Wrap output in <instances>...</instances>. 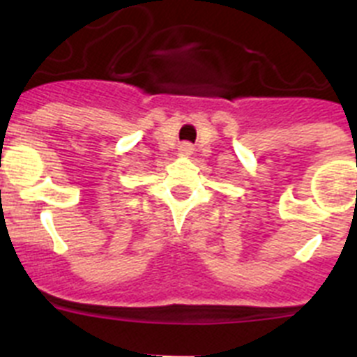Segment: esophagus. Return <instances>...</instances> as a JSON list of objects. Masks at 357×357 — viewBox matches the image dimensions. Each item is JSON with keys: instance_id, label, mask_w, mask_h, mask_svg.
<instances>
[{"instance_id": "esophagus-1", "label": "esophagus", "mask_w": 357, "mask_h": 357, "mask_svg": "<svg viewBox=\"0 0 357 357\" xmlns=\"http://www.w3.org/2000/svg\"><path fill=\"white\" fill-rule=\"evenodd\" d=\"M192 151H194V147H192V144H188V142H183L181 146H179V153L185 156L192 155Z\"/></svg>"}]
</instances>
